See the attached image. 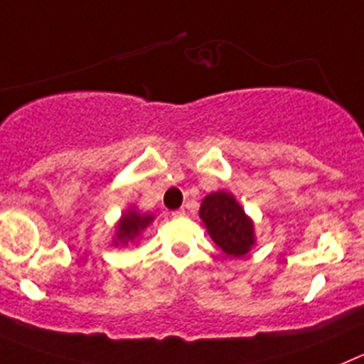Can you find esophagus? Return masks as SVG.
Returning <instances> with one entry per match:
<instances>
[{
    "instance_id": "esophagus-1",
    "label": "esophagus",
    "mask_w": 364,
    "mask_h": 364,
    "mask_svg": "<svg viewBox=\"0 0 364 364\" xmlns=\"http://www.w3.org/2000/svg\"><path fill=\"white\" fill-rule=\"evenodd\" d=\"M184 214H186L184 209H176V210H173L171 216H173V218H180V216H184Z\"/></svg>"
}]
</instances>
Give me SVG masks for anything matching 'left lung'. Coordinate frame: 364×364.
<instances>
[{"mask_svg": "<svg viewBox=\"0 0 364 364\" xmlns=\"http://www.w3.org/2000/svg\"><path fill=\"white\" fill-rule=\"evenodd\" d=\"M200 218L209 236L228 257H243L255 245L254 221L230 193H210L202 200Z\"/></svg>", "mask_w": 364, "mask_h": 364, "instance_id": "left-lung-1", "label": "left lung"}]
</instances>
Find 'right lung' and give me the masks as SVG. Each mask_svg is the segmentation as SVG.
Masks as SVG:
<instances>
[{"label":"right lung","instance_id":"1","mask_svg":"<svg viewBox=\"0 0 364 364\" xmlns=\"http://www.w3.org/2000/svg\"><path fill=\"white\" fill-rule=\"evenodd\" d=\"M151 221H154V214H143L139 213L136 207H130L128 210H124L119 223H117L114 245L117 247V245L134 243V241L141 236V232H143Z\"/></svg>","mask_w":364,"mask_h":364}]
</instances>
